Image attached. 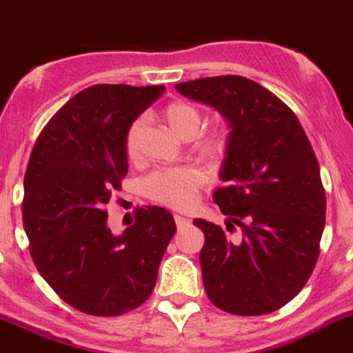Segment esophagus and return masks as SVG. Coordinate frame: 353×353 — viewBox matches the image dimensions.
I'll use <instances>...</instances> for the list:
<instances>
[{
    "label": "esophagus",
    "instance_id": "esophagus-1",
    "mask_svg": "<svg viewBox=\"0 0 353 353\" xmlns=\"http://www.w3.org/2000/svg\"><path fill=\"white\" fill-rule=\"evenodd\" d=\"M174 221H176V226L177 228H186V226H190V219H186V217H183V216H174Z\"/></svg>",
    "mask_w": 353,
    "mask_h": 353
}]
</instances>
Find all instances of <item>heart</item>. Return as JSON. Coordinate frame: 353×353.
<instances>
[{"label":"heart","instance_id":"b5f03b06","mask_svg":"<svg viewBox=\"0 0 353 353\" xmlns=\"http://www.w3.org/2000/svg\"><path fill=\"white\" fill-rule=\"evenodd\" d=\"M163 120L177 136L190 141L196 137L202 128L203 114L195 104L184 101H174L161 111ZM146 134V118H136L125 134V153L128 160L141 157ZM226 139L223 132L212 130L196 139L195 148L200 157L207 161H217L225 151ZM203 183V174L195 167H176V169L158 170L151 174L144 183V192L154 202L172 209H188L196 199V192Z\"/></svg>","mask_w":353,"mask_h":353}]
</instances>
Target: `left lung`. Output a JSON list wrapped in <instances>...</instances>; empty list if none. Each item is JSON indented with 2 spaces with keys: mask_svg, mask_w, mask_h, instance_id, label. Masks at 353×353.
I'll return each instance as SVG.
<instances>
[{
  "mask_svg": "<svg viewBox=\"0 0 353 353\" xmlns=\"http://www.w3.org/2000/svg\"><path fill=\"white\" fill-rule=\"evenodd\" d=\"M228 121L214 202L226 230L195 219L205 235L200 266L210 301L235 315H265L288 305L310 279L325 225L321 169L301 123L281 99L243 77L176 85Z\"/></svg>",
  "mask_w": 353,
  "mask_h": 353,
  "instance_id": "8db88e82",
  "label": "left lung"
}]
</instances>
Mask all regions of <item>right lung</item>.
Wrapping results in <instances>:
<instances>
[{
  "mask_svg": "<svg viewBox=\"0 0 353 353\" xmlns=\"http://www.w3.org/2000/svg\"><path fill=\"white\" fill-rule=\"evenodd\" d=\"M165 87L94 85L45 125L24 176L22 221L39 275L72 308L117 317L143 305L176 233L163 207L136 210L121 235L106 203L127 176L125 134Z\"/></svg>",
  "mask_w": 353,
  "mask_h": 353,
  "instance_id": "right-lung-1",
  "label": "right lung"
}]
</instances>
